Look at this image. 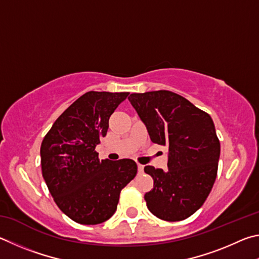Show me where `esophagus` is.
<instances>
[{"mask_svg": "<svg viewBox=\"0 0 259 259\" xmlns=\"http://www.w3.org/2000/svg\"><path fill=\"white\" fill-rule=\"evenodd\" d=\"M143 168H144V166H143V165H141V164H138V170H139V173H140V174L143 173Z\"/></svg>", "mask_w": 259, "mask_h": 259, "instance_id": "esophagus-1", "label": "esophagus"}]
</instances>
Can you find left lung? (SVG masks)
<instances>
[{
	"mask_svg": "<svg viewBox=\"0 0 259 259\" xmlns=\"http://www.w3.org/2000/svg\"><path fill=\"white\" fill-rule=\"evenodd\" d=\"M153 143L168 147V169L146 166L153 189L144 194L158 219L183 221L194 214L215 183L221 152L211 117L181 95L166 90L128 97Z\"/></svg>",
	"mask_w": 259,
	"mask_h": 259,
	"instance_id": "obj_1",
	"label": "left lung"
}]
</instances>
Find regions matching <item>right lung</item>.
Segmentation results:
<instances>
[{"label":"right lung","instance_id":"obj_1","mask_svg":"<svg viewBox=\"0 0 259 259\" xmlns=\"http://www.w3.org/2000/svg\"><path fill=\"white\" fill-rule=\"evenodd\" d=\"M128 92L81 95L63 111L40 146L42 175L54 202L76 223L95 225L115 214L120 191L138 173L132 159L100 160L95 147Z\"/></svg>","mask_w":259,"mask_h":259}]
</instances>
